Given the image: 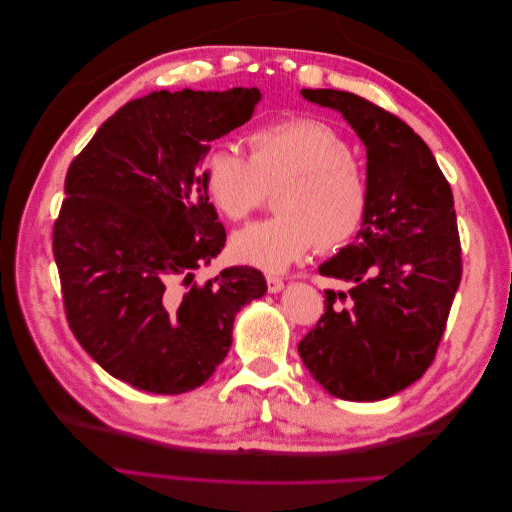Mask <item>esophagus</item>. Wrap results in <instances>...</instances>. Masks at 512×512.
<instances>
[{
    "label": "esophagus",
    "instance_id": "esophagus-1",
    "mask_svg": "<svg viewBox=\"0 0 512 512\" xmlns=\"http://www.w3.org/2000/svg\"><path fill=\"white\" fill-rule=\"evenodd\" d=\"M267 288L269 292H280L284 288V280L277 275H267Z\"/></svg>",
    "mask_w": 512,
    "mask_h": 512
}]
</instances>
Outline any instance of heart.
Wrapping results in <instances>:
<instances>
[{"instance_id": "1", "label": "heart", "mask_w": 512, "mask_h": 512, "mask_svg": "<svg viewBox=\"0 0 512 512\" xmlns=\"http://www.w3.org/2000/svg\"><path fill=\"white\" fill-rule=\"evenodd\" d=\"M250 156L222 145L205 162L211 203L232 222H243L277 190L275 218L247 226L232 239V254L247 265L282 271L318 243L337 250L361 230L369 183L352 160L344 136L316 119L290 117L250 134Z\"/></svg>"}]
</instances>
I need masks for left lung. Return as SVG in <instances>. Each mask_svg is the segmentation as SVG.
I'll return each instance as SVG.
<instances>
[{"label":"left lung","instance_id":"1","mask_svg":"<svg viewBox=\"0 0 512 512\" xmlns=\"http://www.w3.org/2000/svg\"><path fill=\"white\" fill-rule=\"evenodd\" d=\"M335 108L367 149L369 207L359 237L322 262L324 314L299 342L309 374L348 401L404 391L436 359L461 282L453 192L431 149L406 121L350 91L303 89Z\"/></svg>","mask_w":512,"mask_h":512}]
</instances>
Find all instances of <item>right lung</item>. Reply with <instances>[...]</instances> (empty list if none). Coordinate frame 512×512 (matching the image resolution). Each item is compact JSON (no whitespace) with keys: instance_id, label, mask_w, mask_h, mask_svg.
Listing matches in <instances>:
<instances>
[{"instance_id":"obj_1","label":"right lung","mask_w":512,"mask_h":512,"mask_svg":"<svg viewBox=\"0 0 512 512\" xmlns=\"http://www.w3.org/2000/svg\"><path fill=\"white\" fill-rule=\"evenodd\" d=\"M258 100L256 87L153 91L108 117L70 162L53 226L66 318L91 359L134 389L205 384L239 309L267 292L254 267L194 282L226 243L200 162Z\"/></svg>"}]
</instances>
